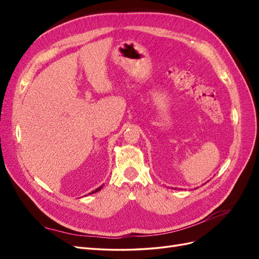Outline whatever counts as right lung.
<instances>
[{
    "label": "right lung",
    "instance_id": "1",
    "mask_svg": "<svg viewBox=\"0 0 259 259\" xmlns=\"http://www.w3.org/2000/svg\"><path fill=\"white\" fill-rule=\"evenodd\" d=\"M103 186H104V185H101L100 187H98V188H97V189H95L94 191H92V192H91V193H89V194H93V193H95V192H97V191L101 190V189H103Z\"/></svg>",
    "mask_w": 259,
    "mask_h": 259
}]
</instances>
